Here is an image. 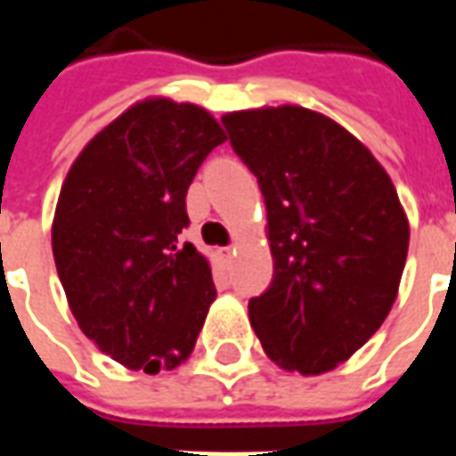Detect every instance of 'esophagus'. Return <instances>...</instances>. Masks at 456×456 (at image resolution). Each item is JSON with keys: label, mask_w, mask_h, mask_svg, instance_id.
<instances>
[{"label": "esophagus", "mask_w": 456, "mask_h": 456, "mask_svg": "<svg viewBox=\"0 0 456 456\" xmlns=\"http://www.w3.org/2000/svg\"><path fill=\"white\" fill-rule=\"evenodd\" d=\"M232 254H234V247H222V248H219V256H222V258H232Z\"/></svg>", "instance_id": "1"}]
</instances>
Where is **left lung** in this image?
Segmentation results:
<instances>
[{
  "label": "left lung",
  "instance_id": "8db88e82",
  "mask_svg": "<svg viewBox=\"0 0 456 456\" xmlns=\"http://www.w3.org/2000/svg\"><path fill=\"white\" fill-rule=\"evenodd\" d=\"M222 124L266 202L273 278L248 300L251 325L288 371H330L371 339L398 293L411 232L395 188L322 114L276 107Z\"/></svg>",
  "mask_w": 456,
  "mask_h": 456
}]
</instances>
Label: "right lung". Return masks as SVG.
<instances>
[{
  "label": "right lung",
  "instance_id": "1",
  "mask_svg": "<svg viewBox=\"0 0 456 456\" xmlns=\"http://www.w3.org/2000/svg\"><path fill=\"white\" fill-rule=\"evenodd\" d=\"M227 136L202 107L146 100L94 136L65 178L53 258L77 325L129 369L185 362L217 290L185 195Z\"/></svg>",
  "mask_w": 456,
  "mask_h": 456
}]
</instances>
